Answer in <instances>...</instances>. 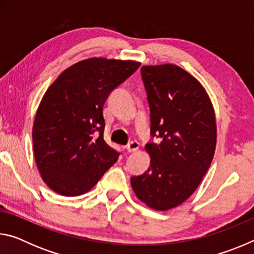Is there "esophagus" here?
Segmentation results:
<instances>
[{"label": "esophagus", "mask_w": 254, "mask_h": 254, "mask_svg": "<svg viewBox=\"0 0 254 254\" xmlns=\"http://www.w3.org/2000/svg\"><path fill=\"white\" fill-rule=\"evenodd\" d=\"M139 148H140V144L137 141H131V142L127 145V150L128 152H135Z\"/></svg>", "instance_id": "1"}]
</instances>
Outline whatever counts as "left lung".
I'll return each instance as SVG.
<instances>
[{
  "mask_svg": "<svg viewBox=\"0 0 254 254\" xmlns=\"http://www.w3.org/2000/svg\"><path fill=\"white\" fill-rule=\"evenodd\" d=\"M151 112L145 144L150 167L131 178L133 191L154 210L177 207L192 195L207 173L216 148V119L207 92L194 76L174 64L142 66Z\"/></svg>",
  "mask_w": 254,
  "mask_h": 254,
  "instance_id": "1",
  "label": "left lung"
}]
</instances>
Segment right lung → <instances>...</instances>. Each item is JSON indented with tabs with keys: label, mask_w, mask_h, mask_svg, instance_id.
Here are the masks:
<instances>
[{
	"label": "right lung",
	"mask_w": 254,
	"mask_h": 254,
	"mask_svg": "<svg viewBox=\"0 0 254 254\" xmlns=\"http://www.w3.org/2000/svg\"><path fill=\"white\" fill-rule=\"evenodd\" d=\"M140 65L135 60L84 59L47 89L34 117L32 142L37 168L51 190L67 197L83 195L117 162L119 153L103 136V106Z\"/></svg>",
	"instance_id": "1"
}]
</instances>
